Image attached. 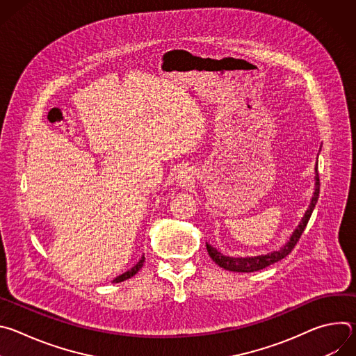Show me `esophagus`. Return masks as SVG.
Segmentation results:
<instances>
[{
    "mask_svg": "<svg viewBox=\"0 0 356 356\" xmlns=\"http://www.w3.org/2000/svg\"><path fill=\"white\" fill-rule=\"evenodd\" d=\"M191 177H193V175H191V172H190L188 169L181 168V169H179V170H177L176 179H177V181H179L180 184H183V186L188 184V183L191 181Z\"/></svg>",
    "mask_w": 356,
    "mask_h": 356,
    "instance_id": "34e87169",
    "label": "esophagus"
}]
</instances>
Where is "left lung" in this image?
I'll return each mask as SVG.
<instances>
[{
	"instance_id": "obj_1",
	"label": "left lung",
	"mask_w": 356,
	"mask_h": 356,
	"mask_svg": "<svg viewBox=\"0 0 356 356\" xmlns=\"http://www.w3.org/2000/svg\"><path fill=\"white\" fill-rule=\"evenodd\" d=\"M316 187H314V193L312 197V202L310 206L304 214V217L301 218L298 227L294 229V232L291 234L290 239L287 241V243L280 248L279 250H273L268 255H259V257H250V258H234V257H225L220 250H217L214 246H211L207 242V252L210 258L222 269L229 270V272H242V273H249V272H257L261 269H265L279 261H282L283 258H286L289 253L293 250V248L296 246V243L298 242L302 231L306 229L309 220L313 214V210L317 204V200H318V194H320V177H318V168L316 166Z\"/></svg>"
}]
</instances>
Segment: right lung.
Segmentation results:
<instances>
[{
	"label": "right lung",
	"instance_id": "obj_1",
	"mask_svg": "<svg viewBox=\"0 0 356 356\" xmlns=\"http://www.w3.org/2000/svg\"><path fill=\"white\" fill-rule=\"evenodd\" d=\"M143 262H145V257H142L140 261H139L134 268H131L128 272H125V273L117 276L113 282H114V283H120V282H124V280H127V279H131L132 276H135V275L139 272V269L143 266Z\"/></svg>",
	"mask_w": 356,
	"mask_h": 356
}]
</instances>
